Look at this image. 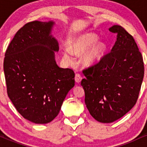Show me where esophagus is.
I'll list each match as a JSON object with an SVG mask.
<instances>
[{"label":"esophagus","instance_id":"34e87169","mask_svg":"<svg viewBox=\"0 0 147 147\" xmlns=\"http://www.w3.org/2000/svg\"><path fill=\"white\" fill-rule=\"evenodd\" d=\"M82 75H80L79 73H76L75 74V80L77 83H79V82L82 81Z\"/></svg>","mask_w":147,"mask_h":147}]
</instances>
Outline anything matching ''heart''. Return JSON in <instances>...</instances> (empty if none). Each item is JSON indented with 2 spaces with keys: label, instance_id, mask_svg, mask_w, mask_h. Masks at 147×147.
<instances>
[{
  "label": "heart",
  "instance_id": "heart-1",
  "mask_svg": "<svg viewBox=\"0 0 147 147\" xmlns=\"http://www.w3.org/2000/svg\"><path fill=\"white\" fill-rule=\"evenodd\" d=\"M97 41V37L94 34H87L79 38L71 46L72 53L70 50L64 52V57L68 61H72V53L82 54L87 50L91 45ZM106 50V46L103 43L99 42L91 47L90 50L84 55L82 62L86 66H92L102 59Z\"/></svg>",
  "mask_w": 147,
  "mask_h": 147
}]
</instances>
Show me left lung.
Listing matches in <instances>:
<instances>
[{"mask_svg": "<svg viewBox=\"0 0 147 147\" xmlns=\"http://www.w3.org/2000/svg\"><path fill=\"white\" fill-rule=\"evenodd\" d=\"M109 31L117 34L112 50L84 69L86 78L81 82L88 110L102 123L117 120L134 106L144 74L142 56L132 35L120 25Z\"/></svg>", "mask_w": 147, "mask_h": 147, "instance_id": "8db88e82", "label": "left lung"}]
</instances>
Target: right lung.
I'll return each instance as SVG.
<instances>
[{"label": "right lung", "instance_id": "1", "mask_svg": "<svg viewBox=\"0 0 147 147\" xmlns=\"http://www.w3.org/2000/svg\"><path fill=\"white\" fill-rule=\"evenodd\" d=\"M53 24L37 21L26 23L5 54L8 97L18 112L35 124L53 120L75 86L73 70L59 68L55 60L59 44L50 35Z\"/></svg>", "mask_w": 147, "mask_h": 147}]
</instances>
